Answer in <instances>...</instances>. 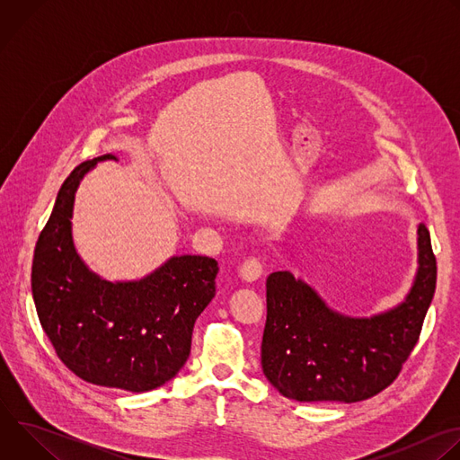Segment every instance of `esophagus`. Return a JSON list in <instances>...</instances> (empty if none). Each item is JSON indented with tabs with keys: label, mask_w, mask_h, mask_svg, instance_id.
<instances>
[{
	"label": "esophagus",
	"mask_w": 460,
	"mask_h": 460,
	"mask_svg": "<svg viewBox=\"0 0 460 460\" xmlns=\"http://www.w3.org/2000/svg\"><path fill=\"white\" fill-rule=\"evenodd\" d=\"M240 279L243 282H254L261 277V264L258 258H247L243 264L240 266Z\"/></svg>",
	"instance_id": "esophagus-1"
}]
</instances>
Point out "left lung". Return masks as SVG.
Segmentation results:
<instances>
[{
  "label": "left lung",
  "instance_id": "8db88e82",
  "mask_svg": "<svg viewBox=\"0 0 460 460\" xmlns=\"http://www.w3.org/2000/svg\"><path fill=\"white\" fill-rule=\"evenodd\" d=\"M419 270L397 307L369 318L333 311L289 271L268 277L261 369L284 397L298 402H358L395 380L413 351L437 286L429 231L417 229Z\"/></svg>",
  "mask_w": 460,
  "mask_h": 460
}]
</instances>
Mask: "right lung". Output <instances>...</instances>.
<instances>
[{
    "instance_id": "1",
    "label": "right lung",
    "mask_w": 460,
    "mask_h": 460,
    "mask_svg": "<svg viewBox=\"0 0 460 460\" xmlns=\"http://www.w3.org/2000/svg\"><path fill=\"white\" fill-rule=\"evenodd\" d=\"M103 155L80 164L63 181L32 260V298L59 360L80 378L144 393L176 376L190 353L192 327L217 291L218 261L169 258L151 275L109 282L93 273L73 240L75 196Z\"/></svg>"
}]
</instances>
